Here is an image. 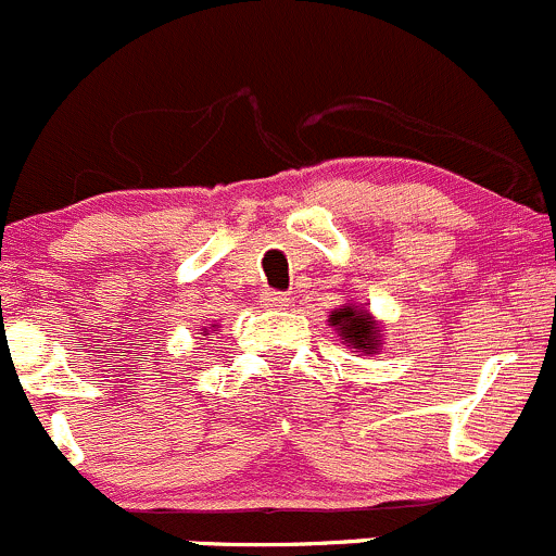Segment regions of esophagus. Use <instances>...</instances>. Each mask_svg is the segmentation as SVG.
<instances>
[{"label":"esophagus","instance_id":"esophagus-1","mask_svg":"<svg viewBox=\"0 0 556 556\" xmlns=\"http://www.w3.org/2000/svg\"><path fill=\"white\" fill-rule=\"evenodd\" d=\"M262 305L270 307V311H280V307H289V296H286L283 291L267 289L265 294H262Z\"/></svg>","mask_w":556,"mask_h":556}]
</instances>
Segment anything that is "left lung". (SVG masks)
Instances as JSON below:
<instances>
[{
    "mask_svg": "<svg viewBox=\"0 0 556 556\" xmlns=\"http://www.w3.org/2000/svg\"><path fill=\"white\" fill-rule=\"evenodd\" d=\"M329 326L337 331L342 345L353 348V353H362V356H377L386 345L382 320H377L356 302H345V305L334 307L329 316Z\"/></svg>",
    "mask_w": 556,
    "mask_h": 556,
    "instance_id": "1",
    "label": "left lung"
}]
</instances>
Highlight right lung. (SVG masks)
I'll return each mask as SVG.
<instances>
[{"instance_id": "right-lung-1", "label": "right lung", "mask_w": 556, "mask_h": 556, "mask_svg": "<svg viewBox=\"0 0 556 556\" xmlns=\"http://www.w3.org/2000/svg\"><path fill=\"white\" fill-rule=\"evenodd\" d=\"M214 331H216V329H214Z\"/></svg>"}]
</instances>
